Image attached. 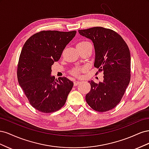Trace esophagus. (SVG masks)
Wrapping results in <instances>:
<instances>
[{
  "label": "esophagus",
  "instance_id": "34e87169",
  "mask_svg": "<svg viewBox=\"0 0 149 149\" xmlns=\"http://www.w3.org/2000/svg\"><path fill=\"white\" fill-rule=\"evenodd\" d=\"M79 83H80L79 81H75L74 82V86H77V85H78Z\"/></svg>",
  "mask_w": 149,
  "mask_h": 149
}]
</instances>
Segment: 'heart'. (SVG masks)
Masks as SVG:
<instances>
[{
    "instance_id": "heart-1",
    "label": "heart",
    "mask_w": 149,
    "mask_h": 149,
    "mask_svg": "<svg viewBox=\"0 0 149 149\" xmlns=\"http://www.w3.org/2000/svg\"><path fill=\"white\" fill-rule=\"evenodd\" d=\"M89 44H91L88 41H81L77 44V48H81V47H83L88 45ZM86 71V67H80V66H77V67H74V68L72 70V73L74 75H79L80 73H83V72Z\"/></svg>"
}]
</instances>
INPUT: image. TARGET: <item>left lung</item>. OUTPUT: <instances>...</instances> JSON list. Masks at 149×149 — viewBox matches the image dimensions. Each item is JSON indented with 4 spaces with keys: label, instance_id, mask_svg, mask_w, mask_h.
I'll return each mask as SVG.
<instances>
[{
    "label": "left lung",
    "instance_id": "1",
    "mask_svg": "<svg viewBox=\"0 0 149 149\" xmlns=\"http://www.w3.org/2000/svg\"><path fill=\"white\" fill-rule=\"evenodd\" d=\"M78 31L93 42L94 66L104 74L103 82L89 81L91 90L86 95V101L96 111L111 110L119 103L130 82L129 47L121 36L111 29L96 26Z\"/></svg>",
    "mask_w": 149,
    "mask_h": 149
}]
</instances>
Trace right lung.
Instances as JSON below:
<instances>
[{"label":"right lung","instance_id":"right-lung-1","mask_svg":"<svg viewBox=\"0 0 149 149\" xmlns=\"http://www.w3.org/2000/svg\"><path fill=\"white\" fill-rule=\"evenodd\" d=\"M76 31H41L26 40L17 66L18 81L35 109L55 112L65 105L73 83L66 77L55 79L52 66L60 58L63 49Z\"/></svg>","mask_w":149,"mask_h":149}]
</instances>
